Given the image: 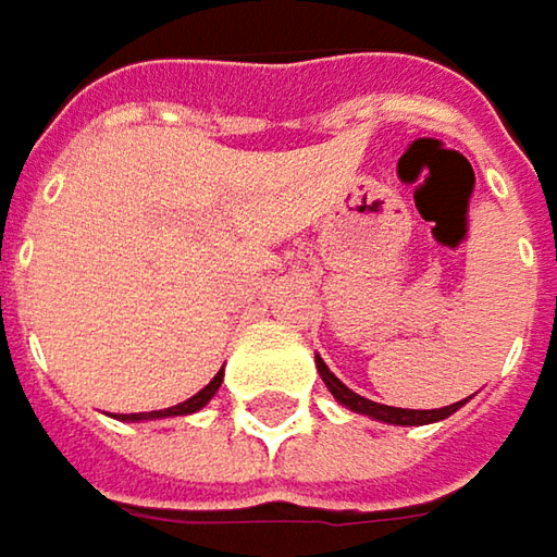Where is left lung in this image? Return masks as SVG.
<instances>
[{
	"mask_svg": "<svg viewBox=\"0 0 557 557\" xmlns=\"http://www.w3.org/2000/svg\"><path fill=\"white\" fill-rule=\"evenodd\" d=\"M317 371H320L323 383L330 386V393L336 396V403H342L345 409H351V412H358V416H371L377 418V421H386V424H431V421L450 418L459 406L466 403V399H459V403L444 406V409H396V406H380V403H371V399L358 396L355 389H348V386L326 368V361H323L320 355H317Z\"/></svg>",
	"mask_w": 557,
	"mask_h": 557,
	"instance_id": "left-lung-1",
	"label": "left lung"
}]
</instances>
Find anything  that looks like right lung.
I'll list each match as a JSON object with an SVG mask.
<instances>
[{"mask_svg":"<svg viewBox=\"0 0 557 557\" xmlns=\"http://www.w3.org/2000/svg\"><path fill=\"white\" fill-rule=\"evenodd\" d=\"M221 377H224V371H219L215 377L209 380V386H202L196 396H189L186 403H180V406H171V409H161V412H133V416H120V421H151V418H174V416H193V412H199L215 393H219Z\"/></svg>","mask_w":557,"mask_h":557,"instance_id":"right-lung-1","label":"right lung"}]
</instances>
